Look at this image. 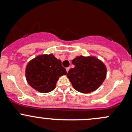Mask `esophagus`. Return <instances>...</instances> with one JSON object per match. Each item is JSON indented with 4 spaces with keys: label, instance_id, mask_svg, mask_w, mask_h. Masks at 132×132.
<instances>
[{
    "label": "esophagus",
    "instance_id": "esophagus-1",
    "mask_svg": "<svg viewBox=\"0 0 132 132\" xmlns=\"http://www.w3.org/2000/svg\"><path fill=\"white\" fill-rule=\"evenodd\" d=\"M70 67H68V68H66V71L68 72V71L70 70Z\"/></svg>",
    "mask_w": 132,
    "mask_h": 132
}]
</instances>
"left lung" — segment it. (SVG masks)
<instances>
[{
	"instance_id": "left-lung-1",
	"label": "left lung",
	"mask_w": 132,
	"mask_h": 132,
	"mask_svg": "<svg viewBox=\"0 0 132 132\" xmlns=\"http://www.w3.org/2000/svg\"><path fill=\"white\" fill-rule=\"evenodd\" d=\"M75 65L67 73V77L76 90L88 94L96 90L106 77L104 64L94 56H77L72 60Z\"/></svg>"
}]
</instances>
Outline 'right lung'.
<instances>
[{
  "label": "right lung",
  "mask_w": 132,
  "mask_h": 132,
  "mask_svg": "<svg viewBox=\"0 0 132 132\" xmlns=\"http://www.w3.org/2000/svg\"><path fill=\"white\" fill-rule=\"evenodd\" d=\"M61 61L52 54L39 55L27 64L26 81L32 88L41 93H48L55 88L59 78L66 75Z\"/></svg>",
  "instance_id": "right-lung-1"
}]
</instances>
